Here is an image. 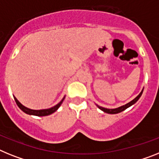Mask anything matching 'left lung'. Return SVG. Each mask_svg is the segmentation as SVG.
Here are the masks:
<instances>
[{"instance_id": "8db88e82", "label": "left lung", "mask_w": 159, "mask_h": 159, "mask_svg": "<svg viewBox=\"0 0 159 159\" xmlns=\"http://www.w3.org/2000/svg\"><path fill=\"white\" fill-rule=\"evenodd\" d=\"M143 89L142 91H141V93H139V95H138L136 98H135L134 99H133V100L131 101V102H128L127 104L124 105V106H120V107H118V108H115V109H107V108H104V107H102V106H98V105H97L96 106L98 107L99 109H100L101 110H102L103 112L106 113V114H118V113L121 112V111H123V110H125V109L129 108V106H131L132 105H134V103L137 102V101L139 100V98H140V97L142 96V94H143Z\"/></svg>"}]
</instances>
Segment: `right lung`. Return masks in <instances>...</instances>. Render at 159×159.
Wrapping results in <instances>:
<instances>
[{"instance_id":"add662e5","label":"right lung","mask_w":159,"mask_h":159,"mask_svg":"<svg viewBox=\"0 0 159 159\" xmlns=\"http://www.w3.org/2000/svg\"><path fill=\"white\" fill-rule=\"evenodd\" d=\"M14 99H15V102H16V105L18 106L19 108L25 112V114H30V115H35V116H39V117H42V116H47V115H49V114H52L53 113H54L55 111L58 110V108L61 106V103L63 102V101L65 99V97L62 98V100L58 104H57L56 106H53V107H51L49 109H45V110H31V109H29L27 107H25V106L21 104V103L19 102L17 99L16 98L14 97Z\"/></svg>"}]
</instances>
